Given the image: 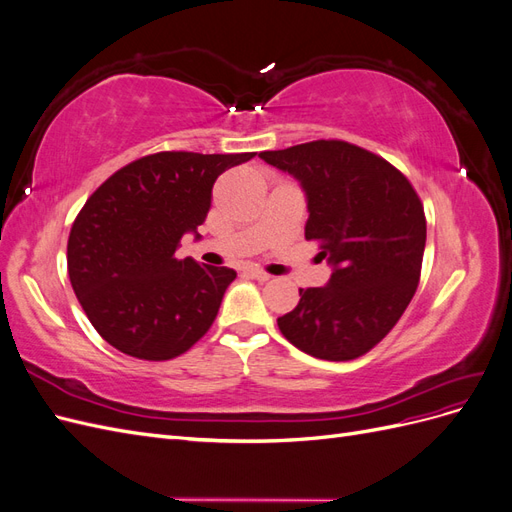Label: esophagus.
Wrapping results in <instances>:
<instances>
[{
    "instance_id": "obj_1",
    "label": "esophagus",
    "mask_w": 512,
    "mask_h": 512,
    "mask_svg": "<svg viewBox=\"0 0 512 512\" xmlns=\"http://www.w3.org/2000/svg\"><path fill=\"white\" fill-rule=\"evenodd\" d=\"M245 273L250 275L252 280H258V282H269L271 280V275L265 273V271H260V269H245Z\"/></svg>"
}]
</instances>
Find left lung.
<instances>
[{
	"instance_id": "obj_1",
	"label": "left lung",
	"mask_w": 512,
	"mask_h": 512,
	"mask_svg": "<svg viewBox=\"0 0 512 512\" xmlns=\"http://www.w3.org/2000/svg\"><path fill=\"white\" fill-rule=\"evenodd\" d=\"M260 158L301 181L305 239L318 241V256L333 265L327 286L299 288V305L277 327L316 359L363 356L389 335L421 280V198L391 162L346 141H312Z\"/></svg>"
}]
</instances>
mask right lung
<instances>
[{"label": "right lung", "mask_w": 512, "mask_h": 512, "mask_svg": "<svg viewBox=\"0 0 512 512\" xmlns=\"http://www.w3.org/2000/svg\"><path fill=\"white\" fill-rule=\"evenodd\" d=\"M254 156L151 153L87 198L68 237V275L89 322L113 348L168 361L211 329L237 273L179 260L175 250L205 222L215 179Z\"/></svg>", "instance_id": "obj_1"}]
</instances>
